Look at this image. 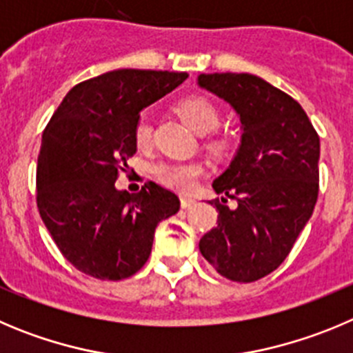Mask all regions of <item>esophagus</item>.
I'll list each match as a JSON object with an SVG mask.
<instances>
[{
    "label": "esophagus",
    "instance_id": "obj_1",
    "mask_svg": "<svg viewBox=\"0 0 353 353\" xmlns=\"http://www.w3.org/2000/svg\"><path fill=\"white\" fill-rule=\"evenodd\" d=\"M194 199L192 198H187V196H183L182 199H180V205H182V208H190V206H194Z\"/></svg>",
    "mask_w": 353,
    "mask_h": 353
}]
</instances>
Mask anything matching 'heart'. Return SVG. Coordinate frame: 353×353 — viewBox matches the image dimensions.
Wrapping results in <instances>:
<instances>
[{"mask_svg": "<svg viewBox=\"0 0 353 353\" xmlns=\"http://www.w3.org/2000/svg\"><path fill=\"white\" fill-rule=\"evenodd\" d=\"M179 112L183 121L199 134L212 132L221 122L219 110L210 99L203 96H190L179 105ZM134 140L138 147H147L152 141V124L147 117H141L134 129ZM203 173L199 163H168L155 168V176L161 183L174 190H189Z\"/></svg>", "mask_w": 353, "mask_h": 353, "instance_id": "heart-1", "label": "heart"}]
</instances>
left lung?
<instances>
[{"instance_id":"obj_1","label":"left lung","mask_w":353,"mask_h":353,"mask_svg":"<svg viewBox=\"0 0 353 353\" xmlns=\"http://www.w3.org/2000/svg\"><path fill=\"white\" fill-rule=\"evenodd\" d=\"M198 85L224 99L241 138L228 170L213 180L219 224L199 252L228 280L255 282L285 261L315 208L320 140L301 105L248 73H201ZM236 199L229 209L223 198Z\"/></svg>"}]
</instances>
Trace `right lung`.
Returning <instances> with one entry per match:
<instances>
[{"label":"right lung","mask_w":353,"mask_h":353,"mask_svg":"<svg viewBox=\"0 0 353 353\" xmlns=\"http://www.w3.org/2000/svg\"><path fill=\"white\" fill-rule=\"evenodd\" d=\"M187 73L113 70L64 96L41 137L37 203L61 254L82 273L122 280L147 263L157 224L180 210L155 182L140 192L115 180L137 152L140 112L174 90Z\"/></svg>","instance_id":"add662e5"}]
</instances>
